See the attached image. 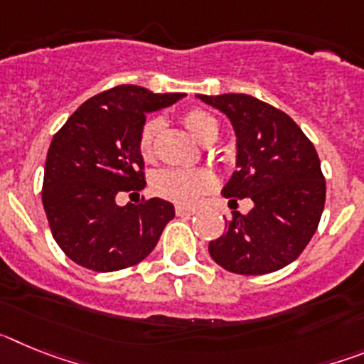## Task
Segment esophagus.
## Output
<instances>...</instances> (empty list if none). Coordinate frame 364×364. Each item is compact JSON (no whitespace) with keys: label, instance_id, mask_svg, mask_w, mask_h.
<instances>
[{"label":"esophagus","instance_id":"esophagus-1","mask_svg":"<svg viewBox=\"0 0 364 364\" xmlns=\"http://www.w3.org/2000/svg\"><path fill=\"white\" fill-rule=\"evenodd\" d=\"M197 211L191 210V208H184V205H176V215L178 217H191V215H195Z\"/></svg>","mask_w":364,"mask_h":364}]
</instances>
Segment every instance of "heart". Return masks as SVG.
<instances>
[{
  "instance_id": "obj_1",
  "label": "heart",
  "mask_w": 364,
  "mask_h": 364,
  "mask_svg": "<svg viewBox=\"0 0 364 364\" xmlns=\"http://www.w3.org/2000/svg\"><path fill=\"white\" fill-rule=\"evenodd\" d=\"M184 125L200 144H211L218 138V122L204 109H191L184 114ZM162 129V118L154 117L144 124L138 138V149L146 160L153 159L154 142ZM215 186V178L205 169H184V167H166L151 178V188L159 197L182 205L197 204L204 193Z\"/></svg>"
}]
</instances>
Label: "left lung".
<instances>
[{
    "label": "left lung",
    "mask_w": 364,
    "mask_h": 364,
    "mask_svg": "<svg viewBox=\"0 0 364 364\" xmlns=\"http://www.w3.org/2000/svg\"><path fill=\"white\" fill-rule=\"evenodd\" d=\"M230 118L237 171L222 195L252 198L233 211L226 233L210 242L211 259L228 272L264 275L294 262L319 226L326 182L314 144L286 112L250 95H198Z\"/></svg>",
    "instance_id": "obj_1"
}]
</instances>
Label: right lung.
<instances>
[{
    "label": "right lung",
    "mask_w": 364,
    "mask_h": 364,
    "mask_svg": "<svg viewBox=\"0 0 364 364\" xmlns=\"http://www.w3.org/2000/svg\"><path fill=\"white\" fill-rule=\"evenodd\" d=\"M182 92L154 95L118 85L89 98L54 134L45 160L41 202L62 252L92 272H118L146 259L175 208L162 198L117 204L146 188L138 138L151 111Z\"/></svg>",
    "instance_id": "add662e5"
}]
</instances>
